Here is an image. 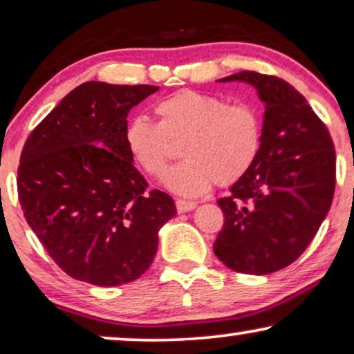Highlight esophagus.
<instances>
[{
  "mask_svg": "<svg viewBox=\"0 0 354 354\" xmlns=\"http://www.w3.org/2000/svg\"><path fill=\"white\" fill-rule=\"evenodd\" d=\"M176 205H177V212L178 213L192 212L195 207H197V203H195V202H185V200H177Z\"/></svg>",
  "mask_w": 354,
  "mask_h": 354,
  "instance_id": "obj_1",
  "label": "esophagus"
}]
</instances>
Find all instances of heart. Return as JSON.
I'll return each mask as SVG.
<instances>
[{"mask_svg": "<svg viewBox=\"0 0 354 354\" xmlns=\"http://www.w3.org/2000/svg\"><path fill=\"white\" fill-rule=\"evenodd\" d=\"M154 113L157 124L146 116L129 121L126 151L147 176L160 177L172 157L169 141L184 138L185 160L164 177L165 187L182 197H202L216 182L233 184L259 154L263 124L251 104H230L216 95L185 88L157 102Z\"/></svg>", "mask_w": 354, "mask_h": 354, "instance_id": "obj_1", "label": "heart"}]
</instances>
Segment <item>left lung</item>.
Segmentation results:
<instances>
[{
  "label": "left lung",
  "mask_w": 354,
  "mask_h": 354,
  "mask_svg": "<svg viewBox=\"0 0 354 354\" xmlns=\"http://www.w3.org/2000/svg\"><path fill=\"white\" fill-rule=\"evenodd\" d=\"M218 82L254 86L264 104L261 149L254 164L218 205L225 215L213 251L243 274L287 268L310 244L335 194L337 156L328 129L282 78L238 72Z\"/></svg>",
  "instance_id": "1"
}]
</instances>
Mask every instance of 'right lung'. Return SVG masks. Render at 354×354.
<instances>
[{"label":"right lung","mask_w":354,"mask_h":354,"mask_svg":"<svg viewBox=\"0 0 354 354\" xmlns=\"http://www.w3.org/2000/svg\"><path fill=\"white\" fill-rule=\"evenodd\" d=\"M152 85L85 82L29 134L17 194L39 241L68 276L93 286L136 281L157 252L176 203L134 167L124 146L131 108Z\"/></svg>","instance_id":"right-lung-1"}]
</instances>
